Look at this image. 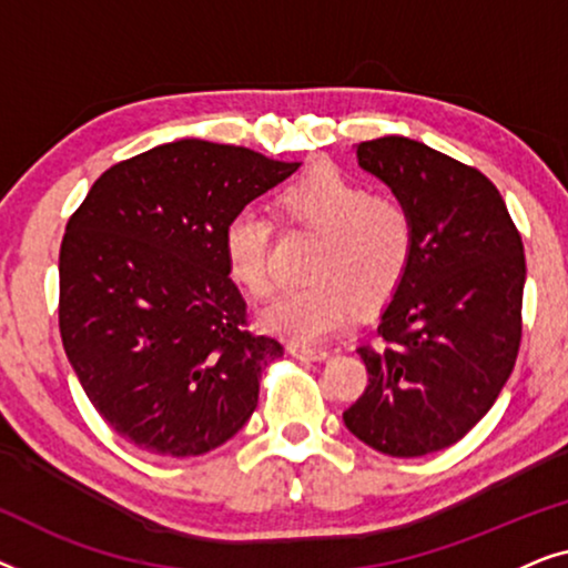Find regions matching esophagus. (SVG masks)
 <instances>
[{"mask_svg":"<svg viewBox=\"0 0 568 568\" xmlns=\"http://www.w3.org/2000/svg\"><path fill=\"white\" fill-rule=\"evenodd\" d=\"M290 354L297 356V359H310V362H323V359H328V352H325V348L302 346V344H290Z\"/></svg>","mask_w":568,"mask_h":568,"instance_id":"esophagus-1","label":"esophagus"}]
</instances>
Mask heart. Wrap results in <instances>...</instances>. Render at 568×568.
I'll use <instances>...</instances> for the list:
<instances>
[{"label": "heart", "mask_w": 568, "mask_h": 568, "mask_svg": "<svg viewBox=\"0 0 568 568\" xmlns=\"http://www.w3.org/2000/svg\"><path fill=\"white\" fill-rule=\"evenodd\" d=\"M274 212L290 230L321 237L307 263L313 282L276 294L261 307L266 331L294 341H323L344 328L362 307L390 300L416 253L414 209L393 191L369 189L336 165H317L276 193ZM274 224L255 209L224 222L220 247L227 276L263 297L271 286Z\"/></svg>", "instance_id": "obj_1"}]
</instances>
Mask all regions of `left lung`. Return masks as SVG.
I'll return each mask as SVG.
<instances>
[{
  "mask_svg": "<svg viewBox=\"0 0 568 568\" xmlns=\"http://www.w3.org/2000/svg\"><path fill=\"white\" fill-rule=\"evenodd\" d=\"M356 158L414 209L416 253L377 346L356 348L367 387L344 424L377 453L422 457L463 439L515 369L523 237L476 168L406 136L362 142Z\"/></svg>",
  "mask_w": 568,
  "mask_h": 568,
  "instance_id": "8db88e82",
  "label": "left lung"
}]
</instances>
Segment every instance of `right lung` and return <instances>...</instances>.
I'll return each instance as SVG.
<instances>
[{
  "label": "right lung",
  "instance_id": "1",
  "mask_svg": "<svg viewBox=\"0 0 568 568\" xmlns=\"http://www.w3.org/2000/svg\"><path fill=\"white\" fill-rule=\"evenodd\" d=\"M300 162L181 139L115 162L69 216L59 331L80 385L139 449L196 457L243 429L284 354L251 331L222 261L232 214Z\"/></svg>",
  "mask_w": 568,
  "mask_h": 568
}]
</instances>
